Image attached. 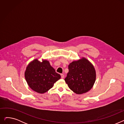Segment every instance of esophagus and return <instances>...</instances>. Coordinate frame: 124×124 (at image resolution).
<instances>
[{"mask_svg":"<svg viewBox=\"0 0 124 124\" xmlns=\"http://www.w3.org/2000/svg\"><path fill=\"white\" fill-rule=\"evenodd\" d=\"M61 78H64V75L63 74H61Z\"/></svg>","mask_w":124,"mask_h":124,"instance_id":"obj_1","label":"esophagus"}]
</instances>
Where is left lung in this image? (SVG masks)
Instances as JSON below:
<instances>
[{
  "label": "left lung",
  "instance_id": "obj_1",
  "mask_svg": "<svg viewBox=\"0 0 124 124\" xmlns=\"http://www.w3.org/2000/svg\"><path fill=\"white\" fill-rule=\"evenodd\" d=\"M65 81L69 88L78 94L86 93L92 89L96 79V72L93 65L87 59L71 62Z\"/></svg>",
  "mask_w": 124,
  "mask_h": 124
}]
</instances>
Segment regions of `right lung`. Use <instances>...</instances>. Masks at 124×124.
Returning a JSON list of instances; mask_svg holds the SVG:
<instances>
[{"label": "right lung", "instance_id": "obj_1", "mask_svg": "<svg viewBox=\"0 0 124 124\" xmlns=\"http://www.w3.org/2000/svg\"><path fill=\"white\" fill-rule=\"evenodd\" d=\"M24 76L29 87L39 93L48 92L61 78V75L55 72L48 61L43 60L40 62L37 59L28 64Z\"/></svg>", "mask_w": 124, "mask_h": 124}]
</instances>
